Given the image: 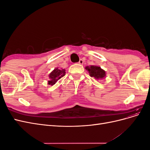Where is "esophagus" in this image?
<instances>
[{
	"label": "esophagus",
	"instance_id": "obj_1",
	"mask_svg": "<svg viewBox=\"0 0 150 150\" xmlns=\"http://www.w3.org/2000/svg\"><path fill=\"white\" fill-rule=\"evenodd\" d=\"M83 63H84L83 60V59H80V61H79V64H83Z\"/></svg>",
	"mask_w": 150,
	"mask_h": 150
}]
</instances>
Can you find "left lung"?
Instances as JSON below:
<instances>
[{"label": "left lung", "mask_w": 150, "mask_h": 150, "mask_svg": "<svg viewBox=\"0 0 150 150\" xmlns=\"http://www.w3.org/2000/svg\"><path fill=\"white\" fill-rule=\"evenodd\" d=\"M86 69H87L91 77H93L97 80L103 79L106 77V71L98 66L92 65L90 66H86Z\"/></svg>", "instance_id": "8db88e82"}]
</instances>
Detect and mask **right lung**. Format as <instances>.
Here are the masks:
<instances>
[{
  "label": "right lung",
  "instance_id": "obj_1",
  "mask_svg": "<svg viewBox=\"0 0 150 150\" xmlns=\"http://www.w3.org/2000/svg\"><path fill=\"white\" fill-rule=\"evenodd\" d=\"M65 74L66 70L64 69H62V68L59 69V67L54 69L49 74V81H48V84L51 86L55 84L59 79H61L62 77L65 76Z\"/></svg>",
  "mask_w": 150,
  "mask_h": 150
}]
</instances>
